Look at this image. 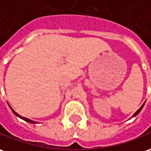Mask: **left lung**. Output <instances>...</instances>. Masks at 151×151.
Returning <instances> with one entry per match:
<instances>
[{
  "label": "left lung",
  "mask_w": 151,
  "mask_h": 151,
  "mask_svg": "<svg viewBox=\"0 0 151 151\" xmlns=\"http://www.w3.org/2000/svg\"><path fill=\"white\" fill-rule=\"evenodd\" d=\"M145 103H144V104H143L141 105V108H140V109H138V110H137V112H136V113H134V114H133L132 117H136V116H137V114H138V113H140V112H141V109H143V107H144V105H145Z\"/></svg>",
  "instance_id": "obj_1"
}]
</instances>
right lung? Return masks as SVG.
I'll use <instances>...</instances> for the list:
<instances>
[{"mask_svg":"<svg viewBox=\"0 0 151 151\" xmlns=\"http://www.w3.org/2000/svg\"><path fill=\"white\" fill-rule=\"evenodd\" d=\"M9 107L10 108V109H11V111L13 112V113H14V115L15 116H17V117H19V118H21V119H23V120H24L25 122H29V123H38L37 122H35V121H33V120H30V119H29V118H26V117H22V116H20V115H19L18 113H16V112H14V110L11 107H10V105H9Z\"/></svg>","mask_w":151,"mask_h":151,"instance_id":"right-lung-1","label":"right lung"}]
</instances>
